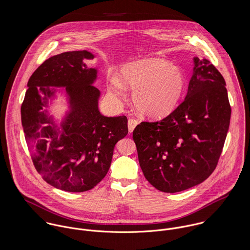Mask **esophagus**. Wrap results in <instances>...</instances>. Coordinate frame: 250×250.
I'll return each instance as SVG.
<instances>
[{"mask_svg":"<svg viewBox=\"0 0 250 250\" xmlns=\"http://www.w3.org/2000/svg\"><path fill=\"white\" fill-rule=\"evenodd\" d=\"M138 124H139L138 120L133 119V118H130V119L128 120V129H129V132H130V133H133L134 129L137 127Z\"/></svg>","mask_w":250,"mask_h":250,"instance_id":"34e87169","label":"esophagus"}]
</instances>
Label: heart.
Segmentation results:
<instances>
[{
    "label": "heart",
    "instance_id": "heart-1",
    "mask_svg": "<svg viewBox=\"0 0 250 250\" xmlns=\"http://www.w3.org/2000/svg\"><path fill=\"white\" fill-rule=\"evenodd\" d=\"M121 81L126 87L134 89L133 103L137 110L152 119L170 114L186 88L182 69L161 59H143L125 64L121 70ZM122 84L117 78H112L108 90L115 96H121L124 92Z\"/></svg>",
    "mask_w": 250,
    "mask_h": 250
}]
</instances>
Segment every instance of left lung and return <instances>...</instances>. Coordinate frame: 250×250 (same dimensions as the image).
<instances>
[{"instance_id":"left-lung-1","label":"left lung","mask_w":250,"mask_h":250,"mask_svg":"<svg viewBox=\"0 0 250 250\" xmlns=\"http://www.w3.org/2000/svg\"><path fill=\"white\" fill-rule=\"evenodd\" d=\"M193 62L185 100L161 121H144L133 132L144 177L164 192L208 178L229 129L231 107L222 75L206 59L196 57Z\"/></svg>"}]
</instances>
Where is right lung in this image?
<instances>
[{"label":"right lung","mask_w":250,"mask_h":250,"mask_svg":"<svg viewBox=\"0 0 250 250\" xmlns=\"http://www.w3.org/2000/svg\"><path fill=\"white\" fill-rule=\"evenodd\" d=\"M85 50L65 52L46 60L28 82L21 107L25 139L37 172L62 190L83 192L106 176L116 143L128 134L125 115L100 113V91L93 84L96 68L83 60H93ZM65 87L70 110L60 125L48 115V101Z\"/></svg>","instance_id":"1"}]
</instances>
